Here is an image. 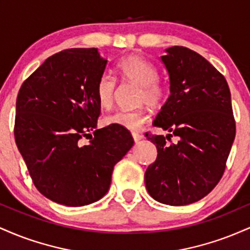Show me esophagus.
<instances>
[{
    "instance_id": "esophagus-1",
    "label": "esophagus",
    "mask_w": 250,
    "mask_h": 250,
    "mask_svg": "<svg viewBox=\"0 0 250 250\" xmlns=\"http://www.w3.org/2000/svg\"><path fill=\"white\" fill-rule=\"evenodd\" d=\"M131 136H133V139H134V141H135V142L141 141V140L143 139L142 135H141V134H139V133H133V134H131Z\"/></svg>"
}]
</instances>
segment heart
<instances>
[{"label":"heart","mask_w":250,"mask_h":250,"mask_svg":"<svg viewBox=\"0 0 250 250\" xmlns=\"http://www.w3.org/2000/svg\"><path fill=\"white\" fill-rule=\"evenodd\" d=\"M117 70L123 79L141 87L140 101L150 105H159L165 99V88L157 81L159 71L148 60L131 55L125 57L117 64ZM115 79L109 74H103L96 83L95 95L97 102L102 108L111 107L115 95ZM148 114L145 110H117L104 117L105 125L139 130L147 122Z\"/></svg>","instance_id":"b5f03b06"}]
</instances>
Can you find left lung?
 <instances>
[{
	"instance_id": "left-lung-1",
	"label": "left lung",
	"mask_w": 250,
	"mask_h": 250,
	"mask_svg": "<svg viewBox=\"0 0 250 250\" xmlns=\"http://www.w3.org/2000/svg\"><path fill=\"white\" fill-rule=\"evenodd\" d=\"M161 62L170 95L153 125L171 134H146L157 148L146 188L165 205H190L210 193L225 171L235 139L230 90L225 76L188 48H167ZM173 134L179 140L168 144Z\"/></svg>"
}]
</instances>
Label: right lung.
<instances>
[{"mask_svg": "<svg viewBox=\"0 0 250 250\" xmlns=\"http://www.w3.org/2000/svg\"><path fill=\"white\" fill-rule=\"evenodd\" d=\"M107 62L97 48L62 50L48 57L19 91L17 148L37 190L53 202L81 207L102 199L114 166L134 146L127 129L95 130L101 113L95 88ZM91 130L94 137L81 145Z\"/></svg>", "mask_w": 250, "mask_h": 250, "instance_id": "right-lung-1", "label": "right lung"}]
</instances>
